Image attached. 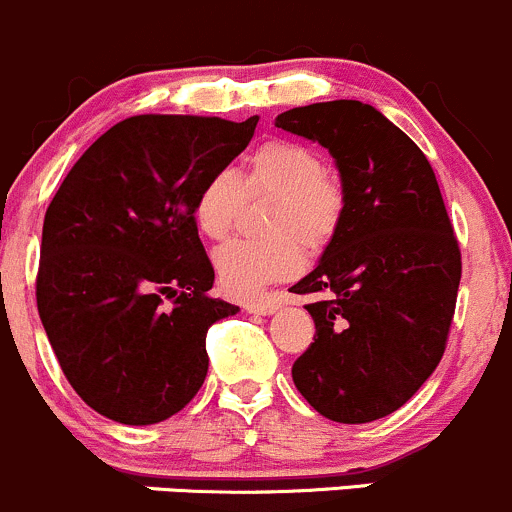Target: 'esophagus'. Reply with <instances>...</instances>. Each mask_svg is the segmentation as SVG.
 <instances>
[{
    "instance_id": "esophagus-1",
    "label": "esophagus",
    "mask_w": 512,
    "mask_h": 512,
    "mask_svg": "<svg viewBox=\"0 0 512 512\" xmlns=\"http://www.w3.org/2000/svg\"><path fill=\"white\" fill-rule=\"evenodd\" d=\"M244 308H246V313H254V315H273L278 308H281V300L258 298V300H249Z\"/></svg>"
}]
</instances>
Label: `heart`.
<instances>
[{
	"instance_id": "obj_1",
	"label": "heart",
	"mask_w": 512,
	"mask_h": 512,
	"mask_svg": "<svg viewBox=\"0 0 512 512\" xmlns=\"http://www.w3.org/2000/svg\"><path fill=\"white\" fill-rule=\"evenodd\" d=\"M276 194L268 231L273 239H234L214 251L221 288L251 298L268 283L288 281L303 268V241L318 251L333 239L345 214V187L323 170L315 150L291 140H271L249 157L244 177L217 170L194 197V224L209 239H224L244 207V194Z\"/></svg>"
}]
</instances>
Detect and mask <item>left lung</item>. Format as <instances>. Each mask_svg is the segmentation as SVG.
I'll use <instances>...</instances> for the list:
<instances>
[{
  "instance_id": "obj_1",
  "label": "left lung",
  "mask_w": 512,
  "mask_h": 512,
  "mask_svg": "<svg viewBox=\"0 0 512 512\" xmlns=\"http://www.w3.org/2000/svg\"><path fill=\"white\" fill-rule=\"evenodd\" d=\"M276 128L323 145L345 187V214L293 293L315 342L293 362L310 407L340 424L397 412L446 350L461 251L424 152L377 108L330 100L286 110Z\"/></svg>"
}]
</instances>
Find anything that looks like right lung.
<instances>
[{"label":"right lung","instance_id":"1","mask_svg":"<svg viewBox=\"0 0 512 512\" xmlns=\"http://www.w3.org/2000/svg\"><path fill=\"white\" fill-rule=\"evenodd\" d=\"M256 123L135 115L83 152L46 209L36 305L63 374L98 414L157 424L204 384L207 330L239 308L209 295L194 197Z\"/></svg>","mask_w":512,"mask_h":512}]
</instances>
